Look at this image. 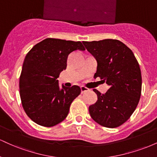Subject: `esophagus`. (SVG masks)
<instances>
[{
    "label": "esophagus",
    "instance_id": "34e87169",
    "mask_svg": "<svg viewBox=\"0 0 157 157\" xmlns=\"http://www.w3.org/2000/svg\"><path fill=\"white\" fill-rule=\"evenodd\" d=\"M80 89H81V93H84V92H86V91H89V89H88L87 87H86V86H81L80 87Z\"/></svg>",
    "mask_w": 157,
    "mask_h": 157
}]
</instances>
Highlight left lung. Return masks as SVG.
I'll list each match as a JSON object with an SVG mask.
<instances>
[{
	"label": "left lung",
	"mask_w": 157,
	"mask_h": 157,
	"mask_svg": "<svg viewBox=\"0 0 157 157\" xmlns=\"http://www.w3.org/2000/svg\"><path fill=\"white\" fill-rule=\"evenodd\" d=\"M82 43L97 60L94 77H100L109 86L105 94L94 89L97 101L89 106L90 115L104 127H119L130 118L141 96L142 75L138 61L130 48L118 40Z\"/></svg>",
	"instance_id": "1"
}]
</instances>
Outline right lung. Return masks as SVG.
Here are the masks:
<instances>
[{
    "instance_id": "1",
    "label": "right lung",
    "mask_w": 157,
    "mask_h": 157,
    "mask_svg": "<svg viewBox=\"0 0 157 157\" xmlns=\"http://www.w3.org/2000/svg\"><path fill=\"white\" fill-rule=\"evenodd\" d=\"M78 49L85 50L80 41L46 38L27 53L20 76V96L25 112L35 123L52 127L67 117L81 89L78 86L60 89L57 79L66 68L68 55Z\"/></svg>"
}]
</instances>
